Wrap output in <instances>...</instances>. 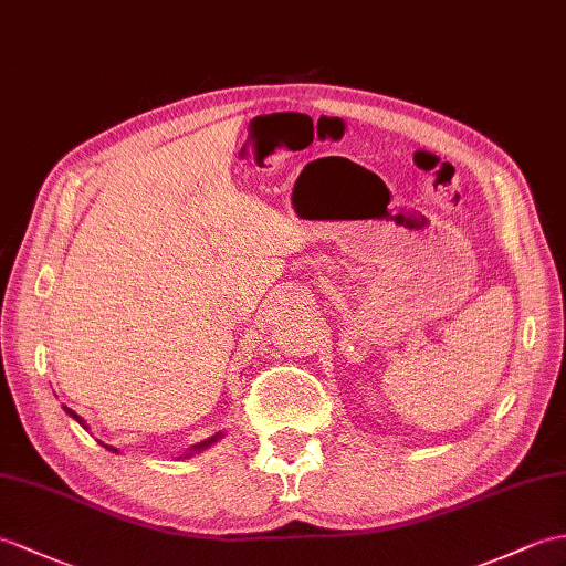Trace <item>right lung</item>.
Returning <instances> with one entry per match:
<instances>
[{
	"instance_id": "add662e5",
	"label": "right lung",
	"mask_w": 566,
	"mask_h": 566,
	"mask_svg": "<svg viewBox=\"0 0 566 566\" xmlns=\"http://www.w3.org/2000/svg\"><path fill=\"white\" fill-rule=\"evenodd\" d=\"M64 410H67V412H70V415H72V417L76 419V422H78V424H82V427L86 429V424H84V419H82V417H78L76 412H72V410H70V407H64ZM221 437H223V433L219 431V433H214V437H209V439H205V441H200V443H195V446H192V449H190V451L186 453V458H190V455H192V453H197V451H205V449H207V446H212V443H217V441H219ZM105 449H108V451H115V453H117V449H111V446H105ZM180 458H182V455H180Z\"/></svg>"
}]
</instances>
